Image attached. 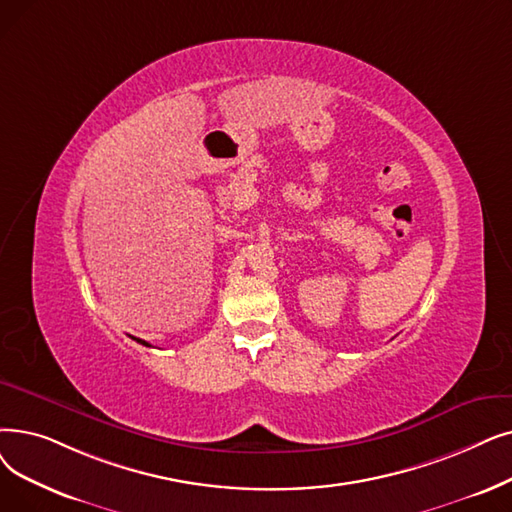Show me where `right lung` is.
<instances>
[{
	"mask_svg": "<svg viewBox=\"0 0 512 512\" xmlns=\"http://www.w3.org/2000/svg\"><path fill=\"white\" fill-rule=\"evenodd\" d=\"M133 339H136V337H133ZM136 341H138V343H142V345H146V347H150V345H148L146 341H142V339H136Z\"/></svg>",
	"mask_w": 512,
	"mask_h": 512,
	"instance_id": "1",
	"label": "right lung"
}]
</instances>
